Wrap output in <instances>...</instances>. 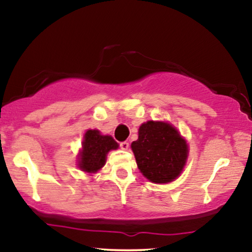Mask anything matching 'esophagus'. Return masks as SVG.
<instances>
[{
  "label": "esophagus",
  "mask_w": 252,
  "mask_h": 252,
  "mask_svg": "<svg viewBox=\"0 0 252 252\" xmlns=\"http://www.w3.org/2000/svg\"><path fill=\"white\" fill-rule=\"evenodd\" d=\"M120 148H122L123 150H127L129 148V143L128 142H120Z\"/></svg>",
  "instance_id": "esophagus-1"
}]
</instances>
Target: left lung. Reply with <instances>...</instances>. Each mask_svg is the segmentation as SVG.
Here are the masks:
<instances>
[{
	"instance_id": "obj_1",
	"label": "left lung",
	"mask_w": 252,
	"mask_h": 252,
	"mask_svg": "<svg viewBox=\"0 0 252 252\" xmlns=\"http://www.w3.org/2000/svg\"><path fill=\"white\" fill-rule=\"evenodd\" d=\"M137 167L148 180L167 184L184 170L188 144L178 129L164 122H149L139 128V139L132 142Z\"/></svg>"
}]
</instances>
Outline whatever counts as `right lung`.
<instances>
[{
	"label": "right lung",
	"instance_id": "obj_1",
	"mask_svg": "<svg viewBox=\"0 0 252 252\" xmlns=\"http://www.w3.org/2000/svg\"><path fill=\"white\" fill-rule=\"evenodd\" d=\"M118 143L110 135H102L97 129H88L79 154V168L87 173H96L104 166L110 150L118 149Z\"/></svg>",
	"mask_w": 252,
	"mask_h": 252
}]
</instances>
